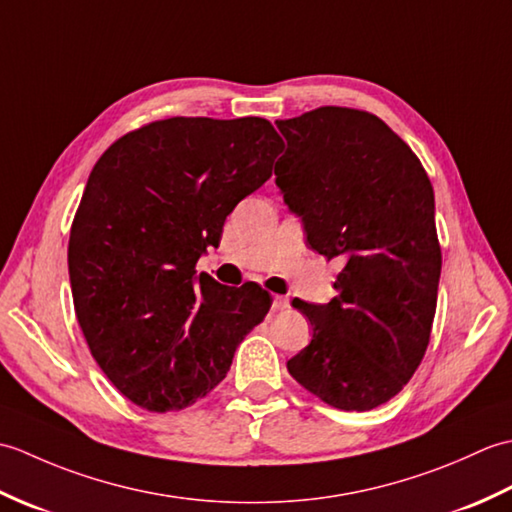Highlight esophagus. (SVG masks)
I'll use <instances>...</instances> for the list:
<instances>
[{
    "label": "esophagus",
    "instance_id": "34e87169",
    "mask_svg": "<svg viewBox=\"0 0 512 512\" xmlns=\"http://www.w3.org/2000/svg\"><path fill=\"white\" fill-rule=\"evenodd\" d=\"M286 308H290V301H288V297L275 295V297H273V310H286Z\"/></svg>",
    "mask_w": 512,
    "mask_h": 512
}]
</instances>
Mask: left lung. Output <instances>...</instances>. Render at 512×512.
Segmentation results:
<instances>
[{
  "label": "left lung",
  "instance_id": "left-lung-1",
  "mask_svg": "<svg viewBox=\"0 0 512 512\" xmlns=\"http://www.w3.org/2000/svg\"><path fill=\"white\" fill-rule=\"evenodd\" d=\"M284 202L319 255L341 259L330 303L292 306L312 341L288 361L301 387L343 411H369L409 383L427 352L442 253L427 171L378 116L319 107L277 121Z\"/></svg>",
  "mask_w": 512,
  "mask_h": 512
}]
</instances>
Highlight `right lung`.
I'll list each match as a JSON object with an SVG mask.
<instances>
[{
	"label": "right lung",
	"instance_id": "add662e5",
	"mask_svg": "<svg viewBox=\"0 0 512 512\" xmlns=\"http://www.w3.org/2000/svg\"><path fill=\"white\" fill-rule=\"evenodd\" d=\"M266 118H165L105 151L74 215L68 268L94 361L134 405L173 411L220 385L270 310L264 288L195 275L226 215L273 176Z\"/></svg>",
	"mask_w": 512,
	"mask_h": 512
}]
</instances>
